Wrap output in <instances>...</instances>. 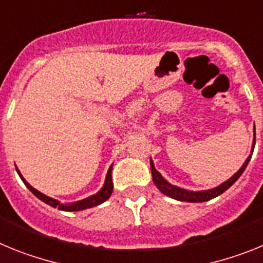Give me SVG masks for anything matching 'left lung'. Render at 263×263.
I'll return each instance as SVG.
<instances>
[{"mask_svg":"<svg viewBox=\"0 0 263 263\" xmlns=\"http://www.w3.org/2000/svg\"><path fill=\"white\" fill-rule=\"evenodd\" d=\"M254 145H255V127H254V139H253L252 154L249 155L245 163L242 164L241 168H239V170L237 171V172L234 173L229 180H227V181L222 182L221 185L216 186V188L208 189V191L193 192V191H188V189H182V188H179V186L172 185L171 182L166 181L163 176L157 172L156 168H155L154 161H152V159H151V172H152V180H154L155 185L157 186V189H159L161 193H164V195L168 196V197L175 198V200L185 201V202H204V201H209L212 200V198L217 197V196L222 195L223 192L228 191V189H229L230 186H232L233 184L239 179V176L243 173V171H245L246 166H248L249 161H250V159H252L253 151H254Z\"/></svg>","mask_w":263,"mask_h":263,"instance_id":"8db88e82","label":"left lung"}]
</instances>
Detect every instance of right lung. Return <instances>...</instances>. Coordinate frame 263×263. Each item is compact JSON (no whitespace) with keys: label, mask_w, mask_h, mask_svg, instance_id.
<instances>
[{"label":"right lung","mask_w":263,"mask_h":263,"mask_svg":"<svg viewBox=\"0 0 263 263\" xmlns=\"http://www.w3.org/2000/svg\"><path fill=\"white\" fill-rule=\"evenodd\" d=\"M15 170H17V173L20 175V177H21V180L24 181L25 185L29 188V191H30L31 193L35 196V197H38L41 201H43L45 204L50 205V206L58 208L59 211L78 212V211H83V209H88V208L97 206V205H100L102 202H104V201L108 200L109 196H111V193H112V191H114L112 177H111L112 165L109 166V170H108V172H107V176H106V180H104L103 186H102V189H100L99 192H97L95 195L90 196V197L83 198V200L77 201V202H71V204H62V202H59L58 200H54V198H51V197H49V196L41 193L40 191H36L35 188H33V186H31L30 184H29V182L24 179V176L21 175V172H20V170H18L17 166H15Z\"/></svg>","instance_id":"right-lung-1"}]
</instances>
